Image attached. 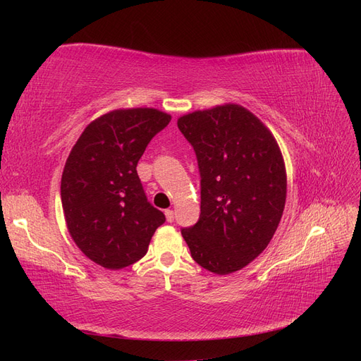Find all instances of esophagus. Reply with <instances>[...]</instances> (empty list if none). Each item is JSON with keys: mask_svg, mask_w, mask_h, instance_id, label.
Listing matches in <instances>:
<instances>
[{"mask_svg": "<svg viewBox=\"0 0 361 361\" xmlns=\"http://www.w3.org/2000/svg\"><path fill=\"white\" fill-rule=\"evenodd\" d=\"M166 218H167L169 223H173V220H174V212H173L171 209H167V211H166Z\"/></svg>", "mask_w": 361, "mask_h": 361, "instance_id": "34e87169", "label": "esophagus"}]
</instances>
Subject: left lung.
Returning <instances> with one entry per match:
<instances>
[{
  "label": "left lung",
  "mask_w": 361,
  "mask_h": 361,
  "mask_svg": "<svg viewBox=\"0 0 361 361\" xmlns=\"http://www.w3.org/2000/svg\"><path fill=\"white\" fill-rule=\"evenodd\" d=\"M200 173V216L182 228L192 259L215 274L248 265L274 236L286 202V170L276 138L241 105L178 120Z\"/></svg>",
  "instance_id": "8db88e82"
}]
</instances>
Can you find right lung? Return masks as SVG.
I'll use <instances>...</instances> for the list:
<instances>
[{
    "label": "right lung",
    "instance_id": "right-lung-1",
    "mask_svg": "<svg viewBox=\"0 0 361 361\" xmlns=\"http://www.w3.org/2000/svg\"><path fill=\"white\" fill-rule=\"evenodd\" d=\"M171 116L129 108L101 116L72 147L61 176L69 233L90 260L108 269L135 264L166 215L147 200L137 164Z\"/></svg>",
    "mask_w": 361,
    "mask_h": 361
}]
</instances>
